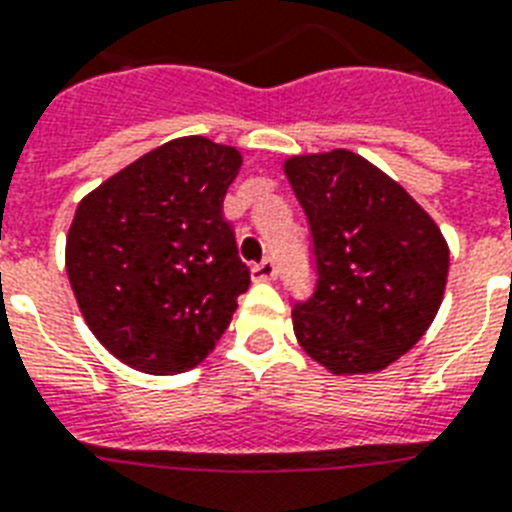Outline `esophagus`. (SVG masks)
Wrapping results in <instances>:
<instances>
[{
	"instance_id": "1",
	"label": "esophagus",
	"mask_w": 512,
	"mask_h": 512,
	"mask_svg": "<svg viewBox=\"0 0 512 512\" xmlns=\"http://www.w3.org/2000/svg\"><path fill=\"white\" fill-rule=\"evenodd\" d=\"M251 275H253V280H272V277H277L275 259H272V256H267V259H261L259 264H253Z\"/></svg>"
}]
</instances>
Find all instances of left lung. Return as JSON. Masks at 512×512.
<instances>
[{"mask_svg":"<svg viewBox=\"0 0 512 512\" xmlns=\"http://www.w3.org/2000/svg\"><path fill=\"white\" fill-rule=\"evenodd\" d=\"M285 174L312 232L317 285L293 309L298 343L335 375L378 372L439 312L449 272L441 230L362 155H296Z\"/></svg>","mask_w":512,"mask_h":512,"instance_id":"left-lung-1","label":"left lung"}]
</instances>
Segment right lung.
Returning <instances> with one entry per match:
<instances>
[{
    "mask_svg": "<svg viewBox=\"0 0 512 512\" xmlns=\"http://www.w3.org/2000/svg\"><path fill=\"white\" fill-rule=\"evenodd\" d=\"M235 147L182 137L155 147L81 200L65 269L94 338L150 375L200 365L251 285L224 219Z\"/></svg>",
    "mask_w": 512,
    "mask_h": 512,
    "instance_id": "obj_1",
    "label": "right lung"
}]
</instances>
